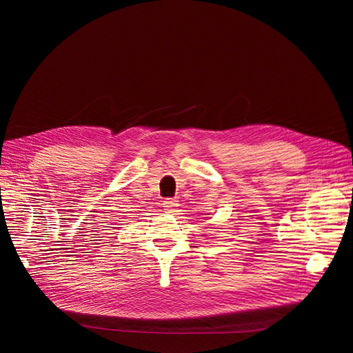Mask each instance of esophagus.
<instances>
[{
    "label": "esophagus",
    "instance_id": "1",
    "mask_svg": "<svg viewBox=\"0 0 353 353\" xmlns=\"http://www.w3.org/2000/svg\"><path fill=\"white\" fill-rule=\"evenodd\" d=\"M176 206H178V200L175 197H170V199H165L163 200V209L168 210V212H172Z\"/></svg>",
    "mask_w": 353,
    "mask_h": 353
}]
</instances>
